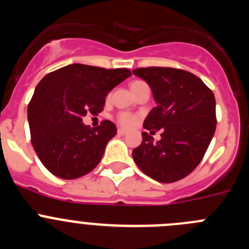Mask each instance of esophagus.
<instances>
[{"instance_id": "34e87169", "label": "esophagus", "mask_w": 249, "mask_h": 249, "mask_svg": "<svg viewBox=\"0 0 249 249\" xmlns=\"http://www.w3.org/2000/svg\"><path fill=\"white\" fill-rule=\"evenodd\" d=\"M117 133L120 136H124V135H127V131H126V129H123V128H118Z\"/></svg>"}]
</instances>
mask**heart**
I'll use <instances>...</instances> for the list:
<instances>
[{
  "label": "heart",
  "instance_id": "b5f03b06",
  "mask_svg": "<svg viewBox=\"0 0 249 249\" xmlns=\"http://www.w3.org/2000/svg\"><path fill=\"white\" fill-rule=\"evenodd\" d=\"M142 85H144V82H142V81H133V82L131 83V89H137V87H140V86ZM136 120H137V117H136L135 114L129 113V112H120V113L117 114V122L120 123L122 127H127V128L133 126Z\"/></svg>",
  "mask_w": 249,
  "mask_h": 249
}]
</instances>
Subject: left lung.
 Wrapping results in <instances>:
<instances>
[{
  "label": "left lung",
  "instance_id": "obj_1",
  "mask_svg": "<svg viewBox=\"0 0 249 249\" xmlns=\"http://www.w3.org/2000/svg\"><path fill=\"white\" fill-rule=\"evenodd\" d=\"M133 74L148 83L157 102L143 127L151 134L160 129L162 133L153 142L149 133L142 132V143L132 157L155 181H179L198 166L214 135V94L196 74L178 68H136Z\"/></svg>",
  "mask_w": 249,
  "mask_h": 249
}]
</instances>
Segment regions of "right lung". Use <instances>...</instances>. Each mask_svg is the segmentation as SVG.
Returning a JSON list of instances; mask_svg holds the SVG:
<instances>
[{"label": "right lung", "instance_id": "obj_1", "mask_svg": "<svg viewBox=\"0 0 249 249\" xmlns=\"http://www.w3.org/2000/svg\"><path fill=\"white\" fill-rule=\"evenodd\" d=\"M129 76L127 68L73 63L39 81L28 103V124L32 146L52 175L74 179L100 163L117 127L106 120L91 128L82 118L102 112L108 92Z\"/></svg>", "mask_w": 249, "mask_h": 249}]
</instances>
